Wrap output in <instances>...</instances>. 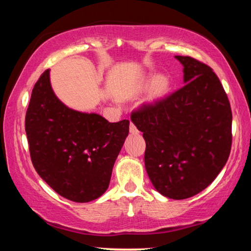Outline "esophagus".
<instances>
[{"instance_id": "esophagus-1", "label": "esophagus", "mask_w": 251, "mask_h": 251, "mask_svg": "<svg viewBox=\"0 0 251 251\" xmlns=\"http://www.w3.org/2000/svg\"><path fill=\"white\" fill-rule=\"evenodd\" d=\"M129 131L131 134H138V129L136 128V126L133 124V123H130L129 125Z\"/></svg>"}]
</instances>
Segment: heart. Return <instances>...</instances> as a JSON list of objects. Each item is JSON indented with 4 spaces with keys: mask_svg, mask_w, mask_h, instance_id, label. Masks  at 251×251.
<instances>
[{
    "mask_svg": "<svg viewBox=\"0 0 251 251\" xmlns=\"http://www.w3.org/2000/svg\"><path fill=\"white\" fill-rule=\"evenodd\" d=\"M143 87H150L151 86V97L152 99H159V97L164 96L169 90L171 86V82H169L168 77L164 75L158 76H147V77L143 80Z\"/></svg>",
    "mask_w": 251,
    "mask_h": 251,
    "instance_id": "obj_1",
    "label": "heart"
}]
</instances>
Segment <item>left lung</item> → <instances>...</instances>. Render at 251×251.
Returning a JSON list of instances; mask_svg holds the SVG:
<instances>
[{
    "instance_id": "8db88e82",
    "label": "left lung",
    "mask_w": 251,
    "mask_h": 251,
    "mask_svg": "<svg viewBox=\"0 0 251 251\" xmlns=\"http://www.w3.org/2000/svg\"><path fill=\"white\" fill-rule=\"evenodd\" d=\"M179 90L143 104L130 120L146 142L145 167L156 190L186 199L209 186L231 150L232 114L226 92L211 67L190 56Z\"/></svg>"
}]
</instances>
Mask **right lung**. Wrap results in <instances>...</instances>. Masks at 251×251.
I'll list each match as a JSON object with an SVG mask.
<instances>
[{"label": "right lung", "instance_id": "obj_1", "mask_svg": "<svg viewBox=\"0 0 251 251\" xmlns=\"http://www.w3.org/2000/svg\"><path fill=\"white\" fill-rule=\"evenodd\" d=\"M33 166L46 184L75 202L97 199L108 188L129 121L69 108L54 94L46 70L34 85L25 116Z\"/></svg>", "mask_w": 251, "mask_h": 251}]
</instances>
